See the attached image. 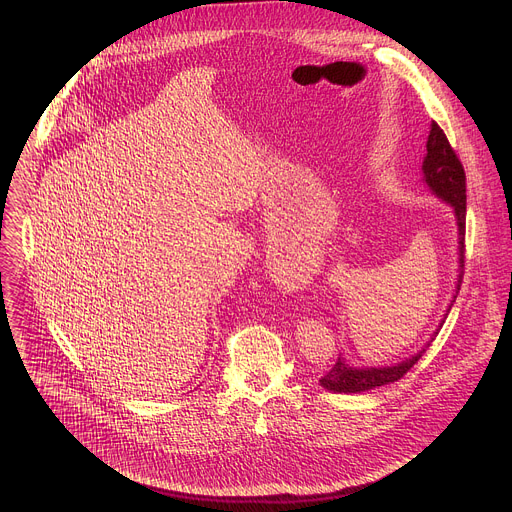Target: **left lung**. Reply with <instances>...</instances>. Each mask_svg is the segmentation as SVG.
<instances>
[{
	"label": "left lung",
	"mask_w": 512,
	"mask_h": 512,
	"mask_svg": "<svg viewBox=\"0 0 512 512\" xmlns=\"http://www.w3.org/2000/svg\"><path fill=\"white\" fill-rule=\"evenodd\" d=\"M425 148H427V154H425L423 166H421L423 182L437 198H442L446 204L452 206L454 216H456V227H458L456 294L444 314V320L440 322V326H437V330H440L456 302L462 275H464L462 269H464V233H466V174H464L462 162L458 160L456 152L452 150L446 133L435 121H431ZM437 330L431 334V338L425 342V346L417 354H413L397 364H391V367H352V364L340 354L334 367L320 379V385L332 393H364V391L395 383L423 356V352L429 348V344L437 336Z\"/></svg>",
	"instance_id": "left-lung-1"
}]
</instances>
